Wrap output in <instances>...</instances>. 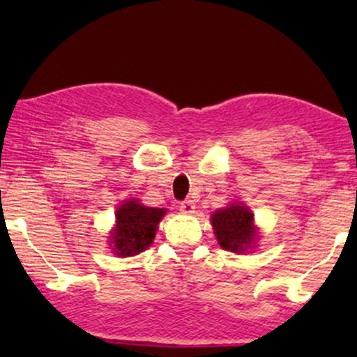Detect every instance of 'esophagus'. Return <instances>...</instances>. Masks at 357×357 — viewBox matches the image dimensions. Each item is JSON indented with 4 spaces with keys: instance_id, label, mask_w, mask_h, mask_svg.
<instances>
[{
    "instance_id": "34e87169",
    "label": "esophagus",
    "mask_w": 357,
    "mask_h": 357,
    "mask_svg": "<svg viewBox=\"0 0 357 357\" xmlns=\"http://www.w3.org/2000/svg\"><path fill=\"white\" fill-rule=\"evenodd\" d=\"M195 208L196 204L192 199H184V202L179 204V210H181L184 215H191V213H195Z\"/></svg>"
}]
</instances>
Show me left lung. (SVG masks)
<instances>
[{
	"instance_id": "8db88e82",
	"label": "left lung",
	"mask_w": 357,
	"mask_h": 357,
	"mask_svg": "<svg viewBox=\"0 0 357 357\" xmlns=\"http://www.w3.org/2000/svg\"><path fill=\"white\" fill-rule=\"evenodd\" d=\"M211 225L221 248L241 253L255 247L258 233L253 225V213L243 203L216 210L211 215Z\"/></svg>"
}]
</instances>
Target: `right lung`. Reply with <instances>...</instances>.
Listing matches in <instances>:
<instances>
[{
    "label": "right lung",
    "instance_id": "1",
    "mask_svg": "<svg viewBox=\"0 0 357 357\" xmlns=\"http://www.w3.org/2000/svg\"><path fill=\"white\" fill-rule=\"evenodd\" d=\"M166 208H149L139 199H127L116 211V227L109 245L119 257H134L153 243Z\"/></svg>",
    "mask_w": 357,
    "mask_h": 357
}]
</instances>
